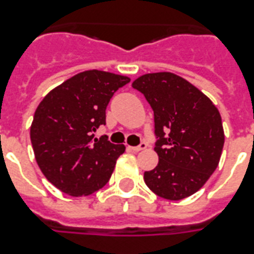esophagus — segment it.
<instances>
[{"instance_id":"esophagus-1","label":"esophagus","mask_w":254,"mask_h":254,"mask_svg":"<svg viewBox=\"0 0 254 254\" xmlns=\"http://www.w3.org/2000/svg\"><path fill=\"white\" fill-rule=\"evenodd\" d=\"M146 147H147L146 142H141L138 146H130L129 149H130V150H133V151H141V150H145Z\"/></svg>"}]
</instances>
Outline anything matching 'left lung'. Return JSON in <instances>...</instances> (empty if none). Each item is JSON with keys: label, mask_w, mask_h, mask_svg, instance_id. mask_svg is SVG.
I'll use <instances>...</instances> for the list:
<instances>
[{"label": "left lung", "mask_w": 254, "mask_h": 254, "mask_svg": "<svg viewBox=\"0 0 254 254\" xmlns=\"http://www.w3.org/2000/svg\"><path fill=\"white\" fill-rule=\"evenodd\" d=\"M154 112L157 167L145 171L149 189L181 200L203 187L216 170L224 146L220 113L212 101L183 77L146 73L133 81Z\"/></svg>", "instance_id": "1"}]
</instances>
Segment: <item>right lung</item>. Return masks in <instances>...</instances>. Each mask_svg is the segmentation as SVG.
<instances>
[{"label":"right lung","instance_id":"obj_1","mask_svg":"<svg viewBox=\"0 0 254 254\" xmlns=\"http://www.w3.org/2000/svg\"><path fill=\"white\" fill-rule=\"evenodd\" d=\"M130 79L97 69L84 71L50 92L38 105L30 138L39 169L57 189L87 196L107 185L125 151L107 135L93 138L105 125L115 92Z\"/></svg>","mask_w":254,"mask_h":254}]
</instances>
